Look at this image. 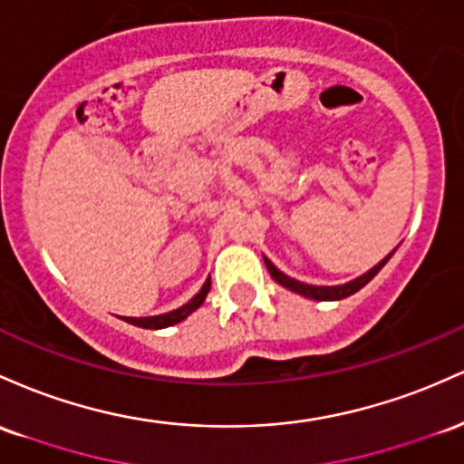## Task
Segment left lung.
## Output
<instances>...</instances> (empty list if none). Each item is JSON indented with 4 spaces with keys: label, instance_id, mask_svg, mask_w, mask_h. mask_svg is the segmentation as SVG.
I'll list each match as a JSON object with an SVG mask.
<instances>
[{
    "label": "left lung",
    "instance_id": "8db88e82",
    "mask_svg": "<svg viewBox=\"0 0 464 464\" xmlns=\"http://www.w3.org/2000/svg\"><path fill=\"white\" fill-rule=\"evenodd\" d=\"M392 254H394V252H390L388 256L382 260V263L374 265V267L371 269V272H366L363 276H359V278L351 280V283H346V285H335V287H315V285H306V283H300V280L289 278L287 274L280 272V269L276 267V265L272 263V260H267V258H265V265H267L269 274H272V278L276 280V283L283 285L285 289L295 291V294L304 295V298H311V300H342V298H348V295L357 294V291L362 289L363 285L371 283V280L374 278V276L379 274V269H382L383 265L388 263V260H390V256H392Z\"/></svg>",
    "mask_w": 464,
    "mask_h": 464
}]
</instances>
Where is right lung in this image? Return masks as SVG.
Instances as JSON below:
<instances>
[{
	"label": "right lung",
	"instance_id": "right-lung-1",
	"mask_svg": "<svg viewBox=\"0 0 464 464\" xmlns=\"http://www.w3.org/2000/svg\"><path fill=\"white\" fill-rule=\"evenodd\" d=\"M208 291H210V280H206L204 287L199 289V294L195 295V298L186 302L184 306H179V309L175 311H169V314H162V315H150V317H127L129 324L133 326H140V329H166V326H173L177 322L186 320L192 311L199 309L201 304H204Z\"/></svg>",
	"mask_w": 464,
	"mask_h": 464
}]
</instances>
